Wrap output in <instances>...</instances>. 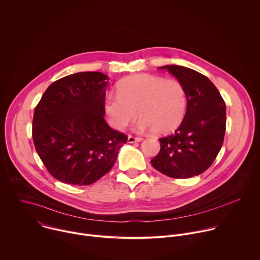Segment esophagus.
<instances>
[{
	"instance_id": "1",
	"label": "esophagus",
	"mask_w": 260,
	"mask_h": 260,
	"mask_svg": "<svg viewBox=\"0 0 260 260\" xmlns=\"http://www.w3.org/2000/svg\"><path fill=\"white\" fill-rule=\"evenodd\" d=\"M143 139L140 138V137H134V136H128L127 138V142L128 143H135V142H141Z\"/></svg>"
}]
</instances>
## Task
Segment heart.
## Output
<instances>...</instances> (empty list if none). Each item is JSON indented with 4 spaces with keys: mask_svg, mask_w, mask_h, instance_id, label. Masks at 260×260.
<instances>
[{
    "mask_svg": "<svg viewBox=\"0 0 260 260\" xmlns=\"http://www.w3.org/2000/svg\"><path fill=\"white\" fill-rule=\"evenodd\" d=\"M104 108L109 123L116 129L124 128L139 114L140 129L166 135L183 121L187 95L183 84L176 79L139 74L122 80L117 94L109 93Z\"/></svg>",
    "mask_w": 260,
    "mask_h": 260,
    "instance_id": "1",
    "label": "heart"
}]
</instances>
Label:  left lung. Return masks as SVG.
Here are the masks:
<instances>
[{
  "label": "left lung",
  "instance_id": "obj_1",
  "mask_svg": "<svg viewBox=\"0 0 260 260\" xmlns=\"http://www.w3.org/2000/svg\"><path fill=\"white\" fill-rule=\"evenodd\" d=\"M187 95L184 119L174 134L159 139L152 167L166 176L185 179L208 170L218 155L226 128V107L219 90L203 74L181 66H165Z\"/></svg>",
  "mask_w": 260,
  "mask_h": 260
}]
</instances>
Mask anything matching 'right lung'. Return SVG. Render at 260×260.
Segmentation results:
<instances>
[{"instance_id":"obj_1","label":"right lung","mask_w":260,"mask_h":260,"mask_svg":"<svg viewBox=\"0 0 260 260\" xmlns=\"http://www.w3.org/2000/svg\"><path fill=\"white\" fill-rule=\"evenodd\" d=\"M108 76L80 72L53 82L36 106L31 136L49 174L71 185H90L114 166L127 136L106 122Z\"/></svg>"}]
</instances>
